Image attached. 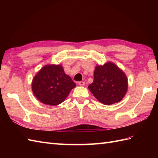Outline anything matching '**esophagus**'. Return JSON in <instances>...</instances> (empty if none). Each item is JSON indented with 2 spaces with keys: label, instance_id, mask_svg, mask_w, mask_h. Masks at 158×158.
I'll return each mask as SVG.
<instances>
[{
  "label": "esophagus",
  "instance_id": "34e87169",
  "mask_svg": "<svg viewBox=\"0 0 158 158\" xmlns=\"http://www.w3.org/2000/svg\"><path fill=\"white\" fill-rule=\"evenodd\" d=\"M79 85L80 86H83L85 85V82L84 81H79Z\"/></svg>",
  "mask_w": 158,
  "mask_h": 158
}]
</instances>
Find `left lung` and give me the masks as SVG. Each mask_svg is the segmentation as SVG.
Wrapping results in <instances>:
<instances>
[{
	"label": "left lung",
	"instance_id": "left-lung-1",
	"mask_svg": "<svg viewBox=\"0 0 158 158\" xmlns=\"http://www.w3.org/2000/svg\"><path fill=\"white\" fill-rule=\"evenodd\" d=\"M127 88L126 74L111 62L96 66L94 81L88 86L94 96L105 105L121 101L125 96Z\"/></svg>",
	"mask_w": 158,
	"mask_h": 158
}]
</instances>
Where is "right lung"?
Listing matches in <instances>:
<instances>
[{
	"label": "right lung",
	"instance_id": "obj_1",
	"mask_svg": "<svg viewBox=\"0 0 158 158\" xmlns=\"http://www.w3.org/2000/svg\"><path fill=\"white\" fill-rule=\"evenodd\" d=\"M76 87L61 64H47L36 73L32 81V90L40 102L50 106L64 101Z\"/></svg>",
	"mask_w": 158,
	"mask_h": 158
}]
</instances>
